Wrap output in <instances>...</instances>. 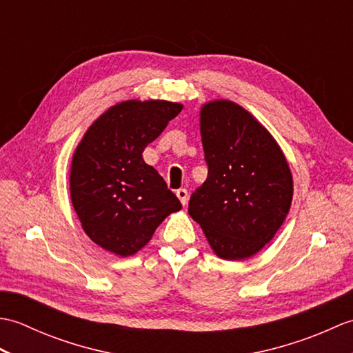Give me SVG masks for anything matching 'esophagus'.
Segmentation results:
<instances>
[{
  "instance_id": "1",
  "label": "esophagus",
  "mask_w": 353,
  "mask_h": 353,
  "mask_svg": "<svg viewBox=\"0 0 353 353\" xmlns=\"http://www.w3.org/2000/svg\"><path fill=\"white\" fill-rule=\"evenodd\" d=\"M176 196L179 197V200H181V203L185 206L186 203H188V191H186L185 188H181L176 191Z\"/></svg>"
}]
</instances>
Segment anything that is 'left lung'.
<instances>
[{
    "label": "left lung",
    "instance_id": "left-lung-1",
    "mask_svg": "<svg viewBox=\"0 0 353 353\" xmlns=\"http://www.w3.org/2000/svg\"><path fill=\"white\" fill-rule=\"evenodd\" d=\"M208 177L188 212L216 256L243 261L279 230L292 201V174L282 148L249 110L230 100L200 109Z\"/></svg>",
    "mask_w": 353,
    "mask_h": 353
}]
</instances>
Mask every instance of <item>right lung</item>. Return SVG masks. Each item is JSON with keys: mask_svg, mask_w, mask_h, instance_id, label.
<instances>
[{"mask_svg": "<svg viewBox=\"0 0 353 353\" xmlns=\"http://www.w3.org/2000/svg\"><path fill=\"white\" fill-rule=\"evenodd\" d=\"M183 104L127 100L110 106L85 132L72 154L71 201L81 229L118 256H132L157 226L182 209L142 152Z\"/></svg>", "mask_w": 353, "mask_h": 353, "instance_id": "right-lung-1", "label": "right lung"}]
</instances>
